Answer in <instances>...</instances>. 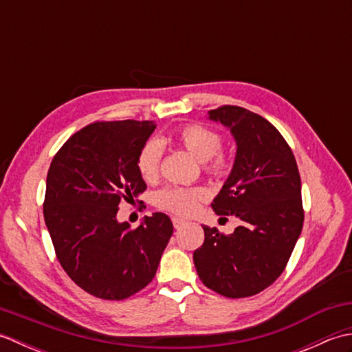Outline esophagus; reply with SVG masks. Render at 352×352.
Returning <instances> with one entry per match:
<instances>
[{"label":"esophagus","instance_id":"34e87169","mask_svg":"<svg viewBox=\"0 0 352 352\" xmlns=\"http://www.w3.org/2000/svg\"><path fill=\"white\" fill-rule=\"evenodd\" d=\"M172 223H174V228H182L184 223H186V221L184 219H182V218H172Z\"/></svg>","mask_w":352,"mask_h":352}]
</instances>
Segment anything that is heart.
I'll list each match as a JSON object with an SVG mask.
<instances>
[{"instance_id":"b5f03b06","label":"heart","mask_w":352,"mask_h":352,"mask_svg":"<svg viewBox=\"0 0 352 352\" xmlns=\"http://www.w3.org/2000/svg\"><path fill=\"white\" fill-rule=\"evenodd\" d=\"M172 140L183 146L198 162H204L207 174L216 178L227 177L231 169L230 155L221 151L222 140L216 131L199 124L183 125L172 134ZM162 160V145L159 140H146L139 149L136 166L140 177L145 182H154L159 177ZM207 198V192L203 188H169L157 192L154 203L163 210H169L177 214H192L198 208L201 201Z\"/></svg>"}]
</instances>
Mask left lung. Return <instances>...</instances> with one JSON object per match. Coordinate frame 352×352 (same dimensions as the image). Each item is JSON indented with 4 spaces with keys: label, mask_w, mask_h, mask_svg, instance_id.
<instances>
[{
    "label": "left lung",
    "mask_w": 352,
    "mask_h": 352,
    "mask_svg": "<svg viewBox=\"0 0 352 352\" xmlns=\"http://www.w3.org/2000/svg\"><path fill=\"white\" fill-rule=\"evenodd\" d=\"M208 119L227 126L237 146L212 208L242 222L228 236L204 226V243L193 252V263L199 280L219 295L252 296L281 275L301 234L300 172L287 142L265 118L222 106L208 111Z\"/></svg>",
    "instance_id": "obj_1"
}]
</instances>
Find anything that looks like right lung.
<instances>
[{"label": "right lung", "mask_w": 352, "mask_h": 352, "mask_svg": "<svg viewBox=\"0 0 352 352\" xmlns=\"http://www.w3.org/2000/svg\"><path fill=\"white\" fill-rule=\"evenodd\" d=\"M153 121L94 122L65 142L47 175L43 218L69 278L101 300H125L151 283L174 233L164 213L138 228L119 222L122 199L144 193L136 159Z\"/></svg>", "instance_id": "obj_1"}]
</instances>
